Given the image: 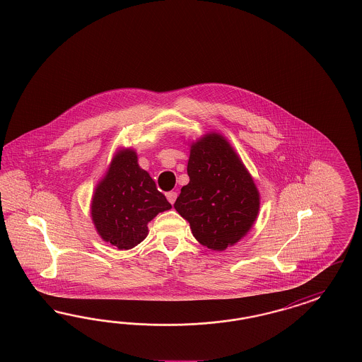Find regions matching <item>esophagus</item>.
Returning a JSON list of instances; mask_svg holds the SVG:
<instances>
[{
    "mask_svg": "<svg viewBox=\"0 0 362 362\" xmlns=\"http://www.w3.org/2000/svg\"><path fill=\"white\" fill-rule=\"evenodd\" d=\"M166 199L170 204H175V201L177 200V192H168Z\"/></svg>",
    "mask_w": 362,
    "mask_h": 362,
    "instance_id": "34e87169",
    "label": "esophagus"
}]
</instances>
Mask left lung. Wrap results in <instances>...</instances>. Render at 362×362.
I'll list each match as a JSON object with an SVG mask.
<instances>
[{"label":"left lung","instance_id":"left-lung-1","mask_svg":"<svg viewBox=\"0 0 362 362\" xmlns=\"http://www.w3.org/2000/svg\"><path fill=\"white\" fill-rule=\"evenodd\" d=\"M187 175L175 208L193 236L216 251L240 240L259 212V193L224 136L205 135L190 146Z\"/></svg>","mask_w":362,"mask_h":362}]
</instances>
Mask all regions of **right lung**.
<instances>
[{"label":"right lung","mask_w":362,"mask_h":362,"mask_svg":"<svg viewBox=\"0 0 362 362\" xmlns=\"http://www.w3.org/2000/svg\"><path fill=\"white\" fill-rule=\"evenodd\" d=\"M134 150H121L95 189L91 214L102 239L130 250L148 235V223L172 208L153 178L138 165Z\"/></svg>","instance_id":"1"}]
</instances>
